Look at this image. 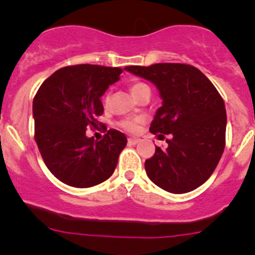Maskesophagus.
<instances>
[{
	"instance_id": "esophagus-1",
	"label": "esophagus",
	"mask_w": 255,
	"mask_h": 255,
	"mask_svg": "<svg viewBox=\"0 0 255 255\" xmlns=\"http://www.w3.org/2000/svg\"><path fill=\"white\" fill-rule=\"evenodd\" d=\"M138 142H139L138 138H128V144H129V145H135Z\"/></svg>"
}]
</instances>
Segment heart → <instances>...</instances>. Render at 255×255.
Here are the masks:
<instances>
[{
    "instance_id": "obj_1",
    "label": "heart",
    "mask_w": 255,
    "mask_h": 255,
    "mask_svg": "<svg viewBox=\"0 0 255 255\" xmlns=\"http://www.w3.org/2000/svg\"><path fill=\"white\" fill-rule=\"evenodd\" d=\"M149 86L146 84H144V82H140V81H135L133 82V84H130V92L133 94V96L137 97L138 95L140 94V92L144 91V90H148ZM150 90V89H149ZM109 101H110V96L109 95H106L104 99V104L105 106H107L109 105ZM139 123H140V120L139 118H134V120H125L122 121V122L120 123L121 127L123 128V129L128 130V132H135V130L138 129V127H139Z\"/></svg>"
}]
</instances>
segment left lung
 Here are the masks:
<instances>
[{
    "label": "left lung",
    "instance_id": "1",
    "mask_svg": "<svg viewBox=\"0 0 255 255\" xmlns=\"http://www.w3.org/2000/svg\"><path fill=\"white\" fill-rule=\"evenodd\" d=\"M129 73L153 82L163 105L151 122L153 134H170L165 149L156 146L146 159V175L165 191L185 194L212 175L226 145L227 116L222 97L199 69L161 63L127 66Z\"/></svg>",
    "mask_w": 255,
    "mask_h": 255
}]
</instances>
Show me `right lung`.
<instances>
[{
  "instance_id": "obj_1",
  "label": "right lung",
  "mask_w": 255,
  "mask_h": 255,
  "mask_svg": "<svg viewBox=\"0 0 255 255\" xmlns=\"http://www.w3.org/2000/svg\"><path fill=\"white\" fill-rule=\"evenodd\" d=\"M122 69L65 66L42 84L33 100L34 138L47 168L74 187H91L109 179L127 144L122 132L110 129L100 142L86 135L104 113L101 96L120 80Z\"/></svg>"
}]
</instances>
